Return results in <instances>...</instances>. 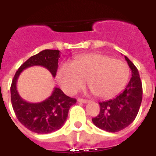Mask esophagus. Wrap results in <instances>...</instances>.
<instances>
[{
	"instance_id": "34e87169",
	"label": "esophagus",
	"mask_w": 156,
	"mask_h": 156,
	"mask_svg": "<svg viewBox=\"0 0 156 156\" xmlns=\"http://www.w3.org/2000/svg\"><path fill=\"white\" fill-rule=\"evenodd\" d=\"M78 101H79V102H82V103H87V102H89V101L87 100V99H83V98H78Z\"/></svg>"
}]
</instances>
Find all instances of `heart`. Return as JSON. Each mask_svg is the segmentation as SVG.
<instances>
[{"mask_svg": "<svg viewBox=\"0 0 156 156\" xmlns=\"http://www.w3.org/2000/svg\"><path fill=\"white\" fill-rule=\"evenodd\" d=\"M127 64L119 59L101 55L89 54L78 57L72 64L59 67L57 79L65 93L73 94L85 85L99 98L107 99L120 93L129 78Z\"/></svg>", "mask_w": 156, "mask_h": 156, "instance_id": "b5f03b06", "label": "heart"}]
</instances>
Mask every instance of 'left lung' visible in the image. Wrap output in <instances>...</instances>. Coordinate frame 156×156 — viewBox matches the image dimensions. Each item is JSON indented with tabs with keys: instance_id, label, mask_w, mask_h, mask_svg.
<instances>
[{
	"instance_id": "1",
	"label": "left lung",
	"mask_w": 156,
	"mask_h": 156,
	"mask_svg": "<svg viewBox=\"0 0 156 156\" xmlns=\"http://www.w3.org/2000/svg\"><path fill=\"white\" fill-rule=\"evenodd\" d=\"M131 78L125 90L113 99L99 102L100 112L92 119L93 124L108 132H116L131 124L136 117L142 101V83L136 67L126 56Z\"/></svg>"
}]
</instances>
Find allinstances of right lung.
Listing matches in <instances>:
<instances>
[{
  "label": "right lung",
  "instance_id": "obj_1",
  "mask_svg": "<svg viewBox=\"0 0 156 156\" xmlns=\"http://www.w3.org/2000/svg\"><path fill=\"white\" fill-rule=\"evenodd\" d=\"M59 57V50L44 49L25 61L12 80L10 98L15 114L23 126L35 133L48 134L60 129L67 120L69 108L77 100L65 95L60 88L55 87L51 96L44 101L38 103L28 102L18 93L17 79L24 69L35 65L44 67L55 77Z\"/></svg>",
  "mask_w": 156,
  "mask_h": 156
}]
</instances>
